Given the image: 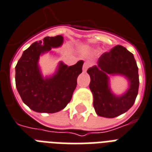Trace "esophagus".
I'll list each match as a JSON object with an SVG mask.
<instances>
[{"mask_svg":"<svg viewBox=\"0 0 152 152\" xmlns=\"http://www.w3.org/2000/svg\"><path fill=\"white\" fill-rule=\"evenodd\" d=\"M89 66H90V64H89L88 62H85V63L84 64V66H83V70H84V72H86Z\"/></svg>","mask_w":152,"mask_h":152,"instance_id":"esophagus-1","label":"esophagus"}]
</instances>
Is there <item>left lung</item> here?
<instances>
[{
  "mask_svg": "<svg viewBox=\"0 0 152 152\" xmlns=\"http://www.w3.org/2000/svg\"><path fill=\"white\" fill-rule=\"evenodd\" d=\"M87 72L91 81L89 88L93 95V106L99 116L114 118L130 109L139 90L138 67L134 56L127 48L117 45L99 58L96 65ZM121 75L127 80L129 88L121 95L115 94L110 88L112 76Z\"/></svg>",
  "mask_w": 152,
  "mask_h": 152,
  "instance_id": "1",
  "label": "left lung"
}]
</instances>
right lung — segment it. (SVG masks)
Instances as JSON below:
<instances>
[{"instance_id": "right-lung-1", "label": "right lung", "mask_w": 152, "mask_h": 152, "mask_svg": "<svg viewBox=\"0 0 152 152\" xmlns=\"http://www.w3.org/2000/svg\"><path fill=\"white\" fill-rule=\"evenodd\" d=\"M64 43L61 35L46 37L43 41L35 42L22 54L16 65V87L22 100L32 111L40 113H55L67 106L82 72L84 61L68 66L59 62L55 73L43 76L39 59L45 53H53L52 48Z\"/></svg>"}]
</instances>
